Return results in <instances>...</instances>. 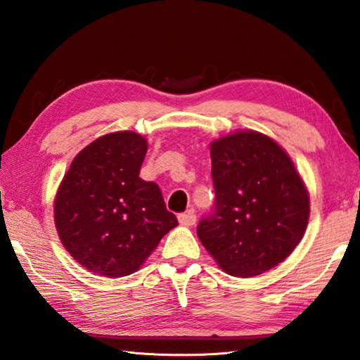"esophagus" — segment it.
Segmentation results:
<instances>
[{"instance_id": "esophagus-1", "label": "esophagus", "mask_w": 360, "mask_h": 360, "mask_svg": "<svg viewBox=\"0 0 360 360\" xmlns=\"http://www.w3.org/2000/svg\"><path fill=\"white\" fill-rule=\"evenodd\" d=\"M178 219L182 226H187V227L193 226L196 223V213H195V210H188L186 213H181Z\"/></svg>"}]
</instances>
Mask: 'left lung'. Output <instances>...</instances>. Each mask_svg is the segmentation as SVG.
I'll return each instance as SVG.
<instances>
[{"instance_id": "left-lung-1", "label": "left lung", "mask_w": 360, "mask_h": 360, "mask_svg": "<svg viewBox=\"0 0 360 360\" xmlns=\"http://www.w3.org/2000/svg\"><path fill=\"white\" fill-rule=\"evenodd\" d=\"M215 207L196 233L224 272L254 277L280 264L303 238L309 195L288 153L258 131L210 143Z\"/></svg>"}]
</instances>
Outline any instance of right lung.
<instances>
[{
  "label": "right lung",
  "mask_w": 360,
  "mask_h": 360,
  "mask_svg": "<svg viewBox=\"0 0 360 360\" xmlns=\"http://www.w3.org/2000/svg\"><path fill=\"white\" fill-rule=\"evenodd\" d=\"M148 143L134 131L98 137L74 158L53 201V221L75 262L102 277L136 272L178 226L155 182L139 178Z\"/></svg>",
  "instance_id": "1"
}]
</instances>
